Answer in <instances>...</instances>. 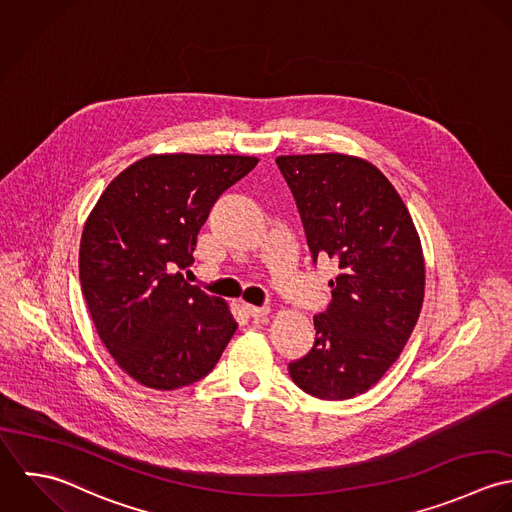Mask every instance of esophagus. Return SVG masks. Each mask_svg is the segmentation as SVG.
<instances>
[{
    "mask_svg": "<svg viewBox=\"0 0 512 512\" xmlns=\"http://www.w3.org/2000/svg\"><path fill=\"white\" fill-rule=\"evenodd\" d=\"M245 312L251 316V318H265L269 314V308L267 307H253V305H245Z\"/></svg>",
    "mask_w": 512,
    "mask_h": 512,
    "instance_id": "obj_1",
    "label": "esophagus"
}]
</instances>
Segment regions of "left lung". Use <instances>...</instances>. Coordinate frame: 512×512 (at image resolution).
I'll return each mask as SVG.
<instances>
[{
  "instance_id": "8db88e82",
  "label": "left lung",
  "mask_w": 512,
  "mask_h": 512,
  "mask_svg": "<svg viewBox=\"0 0 512 512\" xmlns=\"http://www.w3.org/2000/svg\"><path fill=\"white\" fill-rule=\"evenodd\" d=\"M305 227L312 263L330 257L332 301L314 316L307 356L293 382L320 400H350L388 372L419 318L425 267L419 235L388 178L346 154L279 156Z\"/></svg>"
}]
</instances>
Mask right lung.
<instances>
[{
    "instance_id": "1",
    "label": "right lung",
    "mask_w": 512,
    "mask_h": 512,
    "mask_svg": "<svg viewBox=\"0 0 512 512\" xmlns=\"http://www.w3.org/2000/svg\"><path fill=\"white\" fill-rule=\"evenodd\" d=\"M257 162L154 154L118 174L91 211L79 251L83 295L106 350L142 386L202 380L231 340L227 305L180 271L194 263L209 209Z\"/></svg>"
}]
</instances>
